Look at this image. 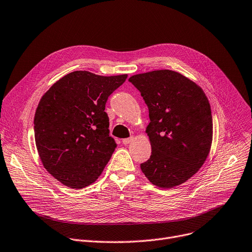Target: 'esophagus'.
<instances>
[{"label":"esophagus","instance_id":"34e87169","mask_svg":"<svg viewBox=\"0 0 252 252\" xmlns=\"http://www.w3.org/2000/svg\"><path fill=\"white\" fill-rule=\"evenodd\" d=\"M133 137H129V138H126V139H123V144H128L130 143L131 141H133Z\"/></svg>","mask_w":252,"mask_h":252}]
</instances>
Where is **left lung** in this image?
Returning a JSON list of instances; mask_svg holds the SVG:
<instances>
[{
    "label": "left lung",
    "instance_id": "8db88e82",
    "mask_svg": "<svg viewBox=\"0 0 252 252\" xmlns=\"http://www.w3.org/2000/svg\"><path fill=\"white\" fill-rule=\"evenodd\" d=\"M128 82L149 110L146 133L152 152L141 163L142 171L164 189L183 184L202 166L213 141V116L205 94L189 78L166 69L136 74Z\"/></svg>",
    "mask_w": 252,
    "mask_h": 252
}]
</instances>
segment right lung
Returning <instances> with one entry per match:
<instances>
[{"label":"right lung","instance_id":"right-lung-1","mask_svg":"<svg viewBox=\"0 0 252 252\" xmlns=\"http://www.w3.org/2000/svg\"><path fill=\"white\" fill-rule=\"evenodd\" d=\"M126 74L73 71L53 85L35 111V144L44 167L73 189L94 183L116 147L105 105Z\"/></svg>","mask_w":252,"mask_h":252}]
</instances>
